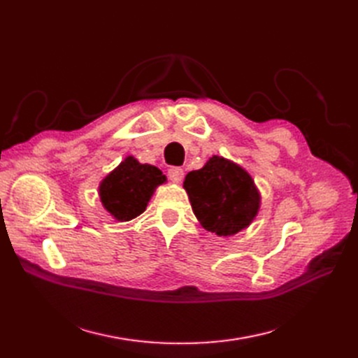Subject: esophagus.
<instances>
[{
    "label": "esophagus",
    "mask_w": 358,
    "mask_h": 358,
    "mask_svg": "<svg viewBox=\"0 0 358 358\" xmlns=\"http://www.w3.org/2000/svg\"><path fill=\"white\" fill-rule=\"evenodd\" d=\"M169 178L171 182L179 183L183 179V170L180 167H170L169 169Z\"/></svg>",
    "instance_id": "obj_1"
}]
</instances>
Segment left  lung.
<instances>
[{"mask_svg": "<svg viewBox=\"0 0 358 358\" xmlns=\"http://www.w3.org/2000/svg\"><path fill=\"white\" fill-rule=\"evenodd\" d=\"M194 215L206 230L233 236L254 221L259 192L249 173L233 161L213 155L183 180Z\"/></svg>", "mask_w": 358, "mask_h": 358, "instance_id": "8db88e82", "label": "left lung"}]
</instances>
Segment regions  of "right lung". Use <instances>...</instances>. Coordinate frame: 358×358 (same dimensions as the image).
I'll return each mask as SVG.
<instances>
[{
  "mask_svg": "<svg viewBox=\"0 0 358 358\" xmlns=\"http://www.w3.org/2000/svg\"><path fill=\"white\" fill-rule=\"evenodd\" d=\"M166 180L158 167L127 157L101 180L100 200L115 220L131 221L146 210L154 191Z\"/></svg>",
  "mask_w": 358,
  "mask_h": 358,
  "instance_id": "add662e5",
  "label": "right lung"
}]
</instances>
